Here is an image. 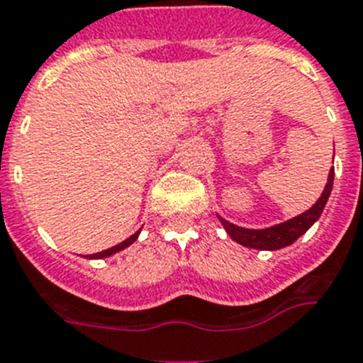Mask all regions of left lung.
<instances>
[{
	"label": "left lung",
	"mask_w": 363,
	"mask_h": 363,
	"mask_svg": "<svg viewBox=\"0 0 363 363\" xmlns=\"http://www.w3.org/2000/svg\"><path fill=\"white\" fill-rule=\"evenodd\" d=\"M332 184H334V170H330L328 174V182H326V187L323 191L321 199L317 200L313 206H311L308 211H304L298 217L291 218V220H286L282 224H277L272 228L267 230H247V228H239L235 224H230L228 220L220 218V223L226 228V232L230 233V238L233 241L241 242L245 247L250 248H259V250H278V248H284L287 245L295 242L296 239L301 238L302 233L310 228L311 224L315 223L317 218L321 217L323 209H325V203L330 196Z\"/></svg>",
	"instance_id": "1"
}]
</instances>
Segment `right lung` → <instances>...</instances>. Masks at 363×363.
<instances>
[{
    "mask_svg": "<svg viewBox=\"0 0 363 363\" xmlns=\"http://www.w3.org/2000/svg\"><path fill=\"white\" fill-rule=\"evenodd\" d=\"M137 235H139V232L133 233V235L125 239V241H122V242H118V245H115V247L107 248V250H101V252H98V254H91V256H86V257H106V256H111V254L118 252V250H122V248L130 247L131 242H133L135 239H137Z\"/></svg>",
    "mask_w": 363,
    "mask_h": 363,
    "instance_id": "right-lung-1",
    "label": "right lung"
}]
</instances>
